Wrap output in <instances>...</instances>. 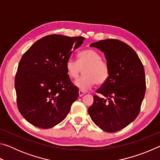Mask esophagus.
Here are the masks:
<instances>
[{"mask_svg": "<svg viewBox=\"0 0 160 160\" xmlns=\"http://www.w3.org/2000/svg\"><path fill=\"white\" fill-rule=\"evenodd\" d=\"M78 93H79V96L80 97H82L84 94H85V92H83V91H82V90H79V92H78Z\"/></svg>", "mask_w": 160, "mask_h": 160, "instance_id": "obj_1", "label": "esophagus"}]
</instances>
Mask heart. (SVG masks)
<instances>
[{
	"label": "heart",
	"mask_w": 160,
	"mask_h": 160,
	"mask_svg": "<svg viewBox=\"0 0 160 160\" xmlns=\"http://www.w3.org/2000/svg\"><path fill=\"white\" fill-rule=\"evenodd\" d=\"M67 74L71 79H76L83 69V76L75 81V85L82 91H87L95 85H102L110 75L107 62L92 48H87L78 54V60L68 59L66 63Z\"/></svg>",
	"instance_id": "obj_1"
}]
</instances>
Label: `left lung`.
<instances>
[{
  "mask_svg": "<svg viewBox=\"0 0 160 160\" xmlns=\"http://www.w3.org/2000/svg\"><path fill=\"white\" fill-rule=\"evenodd\" d=\"M90 47L104 53L110 75L97 90L105 98L94 94L88 113L102 130L114 132L129 125L139 114L146 90L144 67L135 51L120 40H100Z\"/></svg>",
  "mask_w": 160,
  "mask_h": 160,
  "instance_id": "1",
  "label": "left lung"
}]
</instances>
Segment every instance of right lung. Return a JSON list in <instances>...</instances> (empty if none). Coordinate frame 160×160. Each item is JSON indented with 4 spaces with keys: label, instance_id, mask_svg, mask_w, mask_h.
I'll use <instances>...</instances> for the list:
<instances>
[{
    "label": "right lung",
    "instance_id": "obj_1",
    "mask_svg": "<svg viewBox=\"0 0 160 160\" xmlns=\"http://www.w3.org/2000/svg\"><path fill=\"white\" fill-rule=\"evenodd\" d=\"M85 37L51 34L37 41L19 63L15 78L17 104L22 116L40 128L64 120L78 88L67 74L66 63Z\"/></svg>",
    "mask_w": 160,
    "mask_h": 160
}]
</instances>
